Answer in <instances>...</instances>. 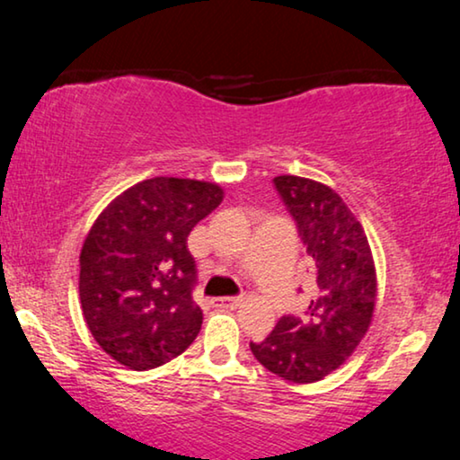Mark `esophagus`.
Segmentation results:
<instances>
[{"label":"esophagus","mask_w":460,"mask_h":460,"mask_svg":"<svg viewBox=\"0 0 460 460\" xmlns=\"http://www.w3.org/2000/svg\"><path fill=\"white\" fill-rule=\"evenodd\" d=\"M211 304H213V307H226V310L230 307V310H232V307L243 304V297H217V299H213Z\"/></svg>","instance_id":"1"}]
</instances>
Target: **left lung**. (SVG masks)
<instances>
[{
	"instance_id": "8db88e82",
	"label": "left lung",
	"mask_w": 460,
	"mask_h": 460,
	"mask_svg": "<svg viewBox=\"0 0 460 460\" xmlns=\"http://www.w3.org/2000/svg\"><path fill=\"white\" fill-rule=\"evenodd\" d=\"M274 186L297 224L316 280L304 316H282L251 351L282 379L316 383L367 335L376 301L375 261L362 224L332 188L299 175H279Z\"/></svg>"
}]
</instances>
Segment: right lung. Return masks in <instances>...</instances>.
I'll use <instances>...</instances> for the list:
<instances>
[{
    "label": "right lung",
    "mask_w": 460,
    "mask_h": 460,
    "mask_svg": "<svg viewBox=\"0 0 460 460\" xmlns=\"http://www.w3.org/2000/svg\"><path fill=\"white\" fill-rule=\"evenodd\" d=\"M211 181L153 178L119 194L93 222L79 255L87 329L123 367L156 368L197 339V263L188 234L222 203Z\"/></svg>",
    "instance_id": "right-lung-1"
}]
</instances>
